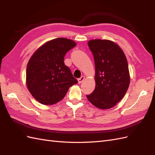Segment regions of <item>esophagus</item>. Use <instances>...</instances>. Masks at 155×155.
Segmentation results:
<instances>
[{
    "label": "esophagus",
    "instance_id": "esophagus-1",
    "mask_svg": "<svg viewBox=\"0 0 155 155\" xmlns=\"http://www.w3.org/2000/svg\"><path fill=\"white\" fill-rule=\"evenodd\" d=\"M84 80V76H82V77H81V78H78V83H81L82 82H83V81Z\"/></svg>",
    "mask_w": 155,
    "mask_h": 155
}]
</instances>
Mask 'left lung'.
<instances>
[{"label": "left lung", "mask_w": 155, "mask_h": 155, "mask_svg": "<svg viewBox=\"0 0 155 155\" xmlns=\"http://www.w3.org/2000/svg\"><path fill=\"white\" fill-rule=\"evenodd\" d=\"M88 45L95 64V88L88 100L101 109H108L126 94L130 83L127 58L118 46L108 40L94 39Z\"/></svg>", "instance_id": "8db88e82"}]
</instances>
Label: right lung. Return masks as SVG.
<instances>
[{"instance_id": "1", "label": "right lung", "mask_w": 155, "mask_h": 155, "mask_svg": "<svg viewBox=\"0 0 155 155\" xmlns=\"http://www.w3.org/2000/svg\"><path fill=\"white\" fill-rule=\"evenodd\" d=\"M76 45L70 39L54 38L46 42L30 58L26 73L27 85L39 103L45 105L58 103L68 88L78 83L64 63L66 53Z\"/></svg>"}]
</instances>
